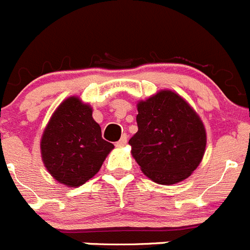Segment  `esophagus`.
<instances>
[{
    "mask_svg": "<svg viewBox=\"0 0 250 250\" xmlns=\"http://www.w3.org/2000/svg\"><path fill=\"white\" fill-rule=\"evenodd\" d=\"M127 141H128L127 134H123V136L121 137L120 141H118V142H117V143H116V146H117V147H123V146L127 145Z\"/></svg>",
    "mask_w": 250,
    "mask_h": 250,
    "instance_id": "34e87169",
    "label": "esophagus"
}]
</instances>
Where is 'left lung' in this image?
Returning a JSON list of instances; mask_svg holds the SVG:
<instances>
[{
    "label": "left lung",
    "instance_id": "1",
    "mask_svg": "<svg viewBox=\"0 0 250 250\" xmlns=\"http://www.w3.org/2000/svg\"><path fill=\"white\" fill-rule=\"evenodd\" d=\"M138 132L129 139L132 154L148 178L174 184L188 178L206 149V129L178 94L161 91L138 103Z\"/></svg>",
    "mask_w": 250,
    "mask_h": 250
}]
</instances>
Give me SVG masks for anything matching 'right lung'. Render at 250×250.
Returning a JSON list of instances; mask_svg holds the SVG:
<instances>
[{"mask_svg":"<svg viewBox=\"0 0 250 250\" xmlns=\"http://www.w3.org/2000/svg\"><path fill=\"white\" fill-rule=\"evenodd\" d=\"M113 147L102 138L91 107L77 97L68 98L58 107L41 141L47 170L68 187H80L92 178Z\"/></svg>","mask_w":250,"mask_h":250,"instance_id":"add662e5","label":"right lung"}]
</instances>
